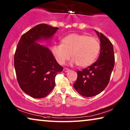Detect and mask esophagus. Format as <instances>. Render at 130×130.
I'll use <instances>...</instances> for the list:
<instances>
[{
    "label": "esophagus",
    "instance_id": "1",
    "mask_svg": "<svg viewBox=\"0 0 130 130\" xmlns=\"http://www.w3.org/2000/svg\"><path fill=\"white\" fill-rule=\"evenodd\" d=\"M69 70H70V69H67V68H64V69H63V71L64 72H69Z\"/></svg>",
    "mask_w": 130,
    "mask_h": 130
}]
</instances>
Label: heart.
I'll return each mask as SVG.
<instances>
[{
    "mask_svg": "<svg viewBox=\"0 0 130 130\" xmlns=\"http://www.w3.org/2000/svg\"><path fill=\"white\" fill-rule=\"evenodd\" d=\"M100 50V44L97 38L85 34L72 33L61 40V44L52 47V53L56 61L63 65L72 56L71 64H77L80 67L91 65Z\"/></svg>",
    "mask_w": 130,
    "mask_h": 130,
    "instance_id": "obj_1",
    "label": "heart"
}]
</instances>
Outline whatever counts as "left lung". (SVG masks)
<instances>
[{
    "mask_svg": "<svg viewBox=\"0 0 130 130\" xmlns=\"http://www.w3.org/2000/svg\"><path fill=\"white\" fill-rule=\"evenodd\" d=\"M95 31L100 38V54L92 65L77 71V80L73 85L76 91L86 97L96 95L105 89L115 64L112 44L103 34Z\"/></svg>",
    "mask_w": 130,
    "mask_h": 130,
    "instance_id": "left-lung-1",
    "label": "left lung"
}]
</instances>
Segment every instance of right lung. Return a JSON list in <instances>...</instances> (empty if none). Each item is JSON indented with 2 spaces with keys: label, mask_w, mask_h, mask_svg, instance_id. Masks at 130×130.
<instances>
[{
  "label": "right lung",
  "mask_w": 130,
  "mask_h": 130,
  "mask_svg": "<svg viewBox=\"0 0 130 130\" xmlns=\"http://www.w3.org/2000/svg\"><path fill=\"white\" fill-rule=\"evenodd\" d=\"M58 29L45 24L37 25L23 34L14 56V66L19 86L34 98L48 95L55 77L63 70L49 48L36 42L51 38Z\"/></svg>",
  "instance_id": "add662e5"
}]
</instances>
